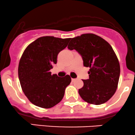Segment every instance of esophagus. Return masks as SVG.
<instances>
[{
    "label": "esophagus",
    "instance_id": "esophagus-1",
    "mask_svg": "<svg viewBox=\"0 0 135 135\" xmlns=\"http://www.w3.org/2000/svg\"><path fill=\"white\" fill-rule=\"evenodd\" d=\"M75 80H76V79H73V78L71 79V81H72V82H73V81H75Z\"/></svg>",
    "mask_w": 135,
    "mask_h": 135
}]
</instances>
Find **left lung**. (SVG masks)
I'll use <instances>...</instances> for the list:
<instances>
[{"mask_svg":"<svg viewBox=\"0 0 135 135\" xmlns=\"http://www.w3.org/2000/svg\"><path fill=\"white\" fill-rule=\"evenodd\" d=\"M68 49L77 50L85 67H89V79L83 80L79 89L83 100L89 104L105 103L115 94L118 85L120 66L111 45L93 33H86L71 38Z\"/></svg>","mask_w":135,"mask_h":135,"instance_id":"8db88e82","label":"left lung"}]
</instances>
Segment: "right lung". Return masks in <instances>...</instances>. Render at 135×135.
<instances>
[{
    "instance_id": "add662e5",
    "label": "right lung",
    "mask_w": 135,
    "mask_h": 135,
    "mask_svg": "<svg viewBox=\"0 0 135 135\" xmlns=\"http://www.w3.org/2000/svg\"><path fill=\"white\" fill-rule=\"evenodd\" d=\"M70 38L41 37L29 45L18 66V77L24 94L29 101L42 108H50L63 98L70 76L58 77L50 70L57 63V56Z\"/></svg>"
}]
</instances>
